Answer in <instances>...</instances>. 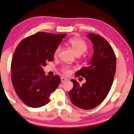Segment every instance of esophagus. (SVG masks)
Here are the masks:
<instances>
[{"instance_id":"34e87169","label":"esophagus","mask_w":134,"mask_h":134,"mask_svg":"<svg viewBox=\"0 0 134 134\" xmlns=\"http://www.w3.org/2000/svg\"><path fill=\"white\" fill-rule=\"evenodd\" d=\"M67 80H68V79H67V78H64V77H62V78H61V81H62V82H67Z\"/></svg>"}]
</instances>
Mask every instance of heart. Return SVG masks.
<instances>
[{
    "mask_svg": "<svg viewBox=\"0 0 134 134\" xmlns=\"http://www.w3.org/2000/svg\"><path fill=\"white\" fill-rule=\"evenodd\" d=\"M69 44L71 46L76 55L78 56L86 52L88 48V46L86 42L82 39L78 38V37L70 39L69 40ZM59 51H60V47H58L54 51L55 56H57L58 54ZM61 71L64 75H68L71 72V69L69 66L63 65L61 68Z\"/></svg>",
    "mask_w": 134,
    "mask_h": 134,
    "instance_id": "obj_1",
    "label": "heart"
}]
</instances>
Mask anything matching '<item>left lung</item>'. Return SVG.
Wrapping results in <instances>:
<instances>
[{
	"label": "left lung",
	"mask_w": 134,
	"mask_h": 134,
	"mask_svg": "<svg viewBox=\"0 0 134 134\" xmlns=\"http://www.w3.org/2000/svg\"><path fill=\"white\" fill-rule=\"evenodd\" d=\"M94 47V53L87 67L76 73V76L84 77L82 86L71 80L73 87L69 91L71 102L83 109L97 107L107 97L116 71V56L109 43L99 35H87Z\"/></svg>",
	"instance_id": "obj_1"
}]
</instances>
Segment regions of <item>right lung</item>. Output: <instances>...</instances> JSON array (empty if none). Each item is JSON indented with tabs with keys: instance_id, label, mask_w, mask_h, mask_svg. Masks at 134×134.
Masks as SVG:
<instances>
[{
	"instance_id": "1",
	"label": "right lung",
	"mask_w": 134,
	"mask_h": 134,
	"mask_svg": "<svg viewBox=\"0 0 134 134\" xmlns=\"http://www.w3.org/2000/svg\"><path fill=\"white\" fill-rule=\"evenodd\" d=\"M66 36L37 32L22 40L16 48L11 63L12 82L18 97L27 106H44L58 87L60 77L47 76L42 67L54 60L55 50Z\"/></svg>"
}]
</instances>
